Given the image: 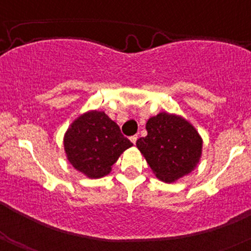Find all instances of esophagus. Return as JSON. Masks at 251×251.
<instances>
[{"label": "esophagus", "instance_id": "1", "mask_svg": "<svg viewBox=\"0 0 251 251\" xmlns=\"http://www.w3.org/2000/svg\"><path fill=\"white\" fill-rule=\"evenodd\" d=\"M137 139H138V135H132V137H129V140H131L133 144L137 143Z\"/></svg>", "mask_w": 251, "mask_h": 251}]
</instances>
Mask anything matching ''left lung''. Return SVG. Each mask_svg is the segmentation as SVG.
<instances>
[{
	"label": "left lung",
	"mask_w": 251,
	"mask_h": 251,
	"mask_svg": "<svg viewBox=\"0 0 251 251\" xmlns=\"http://www.w3.org/2000/svg\"><path fill=\"white\" fill-rule=\"evenodd\" d=\"M146 129L148 135L137 140V148L157 178L172 183L196 168L203 142L184 118L162 112L150 118Z\"/></svg>",
	"instance_id": "left-lung-1"
}]
</instances>
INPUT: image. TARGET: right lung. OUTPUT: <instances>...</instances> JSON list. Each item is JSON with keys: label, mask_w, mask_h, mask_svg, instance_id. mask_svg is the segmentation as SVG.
<instances>
[{"label": "right lung", "mask_w": 251, "mask_h": 251, "mask_svg": "<svg viewBox=\"0 0 251 251\" xmlns=\"http://www.w3.org/2000/svg\"><path fill=\"white\" fill-rule=\"evenodd\" d=\"M67 159L89 178L108 175L119 155L132 144L105 112L91 111L72 123L63 138Z\"/></svg>", "instance_id": "1"}]
</instances>
